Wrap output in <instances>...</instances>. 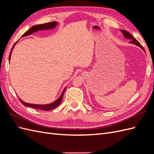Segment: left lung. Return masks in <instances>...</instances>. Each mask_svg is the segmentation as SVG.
Here are the masks:
<instances>
[{
    "instance_id": "left-lung-1",
    "label": "left lung",
    "mask_w": 154,
    "mask_h": 154,
    "mask_svg": "<svg viewBox=\"0 0 154 154\" xmlns=\"http://www.w3.org/2000/svg\"><path fill=\"white\" fill-rule=\"evenodd\" d=\"M121 31H122V32L124 36L126 38H128V39H130V40H131V41L130 42V43H132V44H136V45L139 46V47H140L141 49H143V50H144L143 46L141 45V44L139 43V42H138L136 38H135L131 34L129 33V32H128V31H125V30H121Z\"/></svg>"
}]
</instances>
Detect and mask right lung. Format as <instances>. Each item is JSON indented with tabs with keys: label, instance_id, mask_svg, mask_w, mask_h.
Instances as JSON below:
<instances>
[{
	"label": "right lung",
	"instance_id": "obj_1",
	"mask_svg": "<svg viewBox=\"0 0 154 154\" xmlns=\"http://www.w3.org/2000/svg\"><path fill=\"white\" fill-rule=\"evenodd\" d=\"M57 25V22H48V23H45V24H40V25H36V26H34L31 27V28L27 30L25 33L24 35H22V37L23 36H27V35H29L32 33H33L35 31H40V30H44V29H53L54 28V27ZM18 42V41H17ZM17 42H16L15 44H14V45L13 46V48L11 50V52H10V57H9V61L10 60V58H11V52H12V50L14 48V46L15 45V44L17 43ZM66 88H64V90L62 92V94H61V96H60L59 98L56 100L54 102H53V103H50V104H48V105H36V104H30V103H26V102L23 101L22 100H21L19 97V100L20 101L21 103L26 106H29V107H31V108H35V109H40V110H45V111H47V110H53L55 108H57V107L60 104V103H61L62 101V99H63V96L64 94V92H65V90H66Z\"/></svg>",
	"mask_w": 154,
	"mask_h": 154
}]
</instances>
